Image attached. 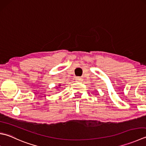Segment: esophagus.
<instances>
[{
  "instance_id": "esophagus-1",
  "label": "esophagus",
  "mask_w": 146,
  "mask_h": 146,
  "mask_svg": "<svg viewBox=\"0 0 146 146\" xmlns=\"http://www.w3.org/2000/svg\"><path fill=\"white\" fill-rule=\"evenodd\" d=\"M75 80H76V82H78L82 83V82H83V78H81V77H76Z\"/></svg>"
}]
</instances>
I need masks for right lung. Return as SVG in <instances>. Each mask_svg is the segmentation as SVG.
<instances>
[{
	"mask_svg": "<svg viewBox=\"0 0 146 146\" xmlns=\"http://www.w3.org/2000/svg\"><path fill=\"white\" fill-rule=\"evenodd\" d=\"M61 87V85H60V84H59V85H58V87H57V88H59V87Z\"/></svg>",
	"mask_w": 146,
	"mask_h": 146,
	"instance_id": "add662e5",
	"label": "right lung"
}]
</instances>
